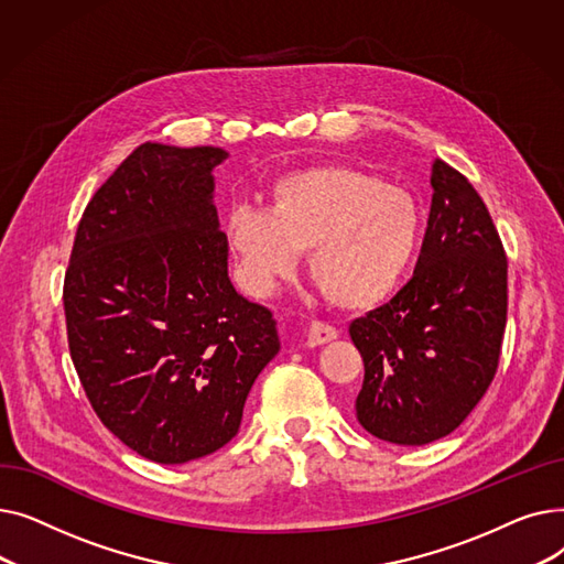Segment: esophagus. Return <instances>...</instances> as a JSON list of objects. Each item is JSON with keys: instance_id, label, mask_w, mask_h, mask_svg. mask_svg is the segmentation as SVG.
<instances>
[{"instance_id": "obj_1", "label": "esophagus", "mask_w": 564, "mask_h": 564, "mask_svg": "<svg viewBox=\"0 0 564 564\" xmlns=\"http://www.w3.org/2000/svg\"><path fill=\"white\" fill-rule=\"evenodd\" d=\"M338 338V332L324 322H313L306 334V347H319Z\"/></svg>"}]
</instances>
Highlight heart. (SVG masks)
Listing matches in <instances>:
<instances>
[{
    "instance_id": "b5f03b06",
    "label": "heart",
    "mask_w": 564,
    "mask_h": 564,
    "mask_svg": "<svg viewBox=\"0 0 564 564\" xmlns=\"http://www.w3.org/2000/svg\"><path fill=\"white\" fill-rule=\"evenodd\" d=\"M423 207L409 189L343 166H311L272 183L267 207L232 205L224 235L242 285L262 297L306 251L308 276L334 306L368 311L400 288L423 242Z\"/></svg>"
}]
</instances>
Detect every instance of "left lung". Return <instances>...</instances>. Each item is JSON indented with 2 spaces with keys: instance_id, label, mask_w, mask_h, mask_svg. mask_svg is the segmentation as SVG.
<instances>
[{
  "instance_id": "obj_1",
  "label": "left lung",
  "mask_w": 564,
  "mask_h": 564,
  "mask_svg": "<svg viewBox=\"0 0 564 564\" xmlns=\"http://www.w3.org/2000/svg\"><path fill=\"white\" fill-rule=\"evenodd\" d=\"M432 207L413 279L349 324L366 375L357 419L395 446L457 430L487 393L508 319V260L480 194L432 162Z\"/></svg>"
}]
</instances>
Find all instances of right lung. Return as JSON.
Returning <instances> with one entry per match:
<instances>
[{"mask_svg":"<svg viewBox=\"0 0 564 564\" xmlns=\"http://www.w3.org/2000/svg\"><path fill=\"white\" fill-rule=\"evenodd\" d=\"M224 148L145 141L94 194L64 283L68 347L88 402L158 464L210 455L237 434L276 319L228 276L213 171Z\"/></svg>","mask_w":564,"mask_h":564,"instance_id":"1","label":"right lung"}]
</instances>
